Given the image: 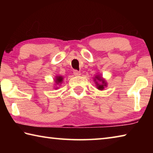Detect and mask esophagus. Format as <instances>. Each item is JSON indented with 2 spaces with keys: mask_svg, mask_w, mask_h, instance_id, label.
Returning a JSON list of instances; mask_svg holds the SVG:
<instances>
[{
  "mask_svg": "<svg viewBox=\"0 0 153 153\" xmlns=\"http://www.w3.org/2000/svg\"><path fill=\"white\" fill-rule=\"evenodd\" d=\"M74 76H80V75H81V73H80L79 71H77V70H74Z\"/></svg>",
  "mask_w": 153,
  "mask_h": 153,
  "instance_id": "obj_1",
  "label": "esophagus"
}]
</instances>
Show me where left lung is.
I'll return each mask as SVG.
<instances>
[{
    "label": "left lung",
    "mask_w": 153,
    "mask_h": 153,
    "mask_svg": "<svg viewBox=\"0 0 153 153\" xmlns=\"http://www.w3.org/2000/svg\"><path fill=\"white\" fill-rule=\"evenodd\" d=\"M94 81L98 90H103L105 87L107 86V81L105 79V78H103L100 74L96 75V76L94 77Z\"/></svg>",
    "instance_id": "obj_1"
}]
</instances>
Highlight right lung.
<instances>
[{
    "label": "right lung",
    "mask_w": 153,
    "mask_h": 153,
    "mask_svg": "<svg viewBox=\"0 0 153 153\" xmlns=\"http://www.w3.org/2000/svg\"><path fill=\"white\" fill-rule=\"evenodd\" d=\"M54 81H55V88H54L55 89H58L59 88V87L58 85L61 86V84L63 83V77L62 76H55V79H54Z\"/></svg>",
    "instance_id": "right-lung-1"
}]
</instances>
